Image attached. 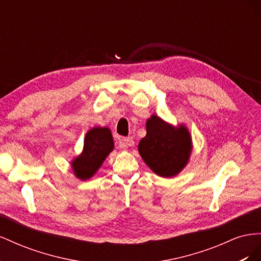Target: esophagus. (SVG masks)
Wrapping results in <instances>:
<instances>
[{
	"label": "esophagus",
	"instance_id": "34e87169",
	"mask_svg": "<svg viewBox=\"0 0 261 261\" xmlns=\"http://www.w3.org/2000/svg\"><path fill=\"white\" fill-rule=\"evenodd\" d=\"M134 145H135V143H134L133 138H130V137H125V138H122L120 140V146L123 149H126L128 147H133Z\"/></svg>",
	"mask_w": 261,
	"mask_h": 261
}]
</instances>
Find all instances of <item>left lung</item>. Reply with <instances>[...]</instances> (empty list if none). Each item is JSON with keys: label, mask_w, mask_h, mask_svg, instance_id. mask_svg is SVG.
Segmentation results:
<instances>
[{"label": "left lung", "mask_w": 261, "mask_h": 261, "mask_svg": "<svg viewBox=\"0 0 261 261\" xmlns=\"http://www.w3.org/2000/svg\"><path fill=\"white\" fill-rule=\"evenodd\" d=\"M147 134L138 144L145 163L161 177H174L191 158L193 140L185 124L174 126L152 114L146 122Z\"/></svg>", "instance_id": "left-lung-1"}]
</instances>
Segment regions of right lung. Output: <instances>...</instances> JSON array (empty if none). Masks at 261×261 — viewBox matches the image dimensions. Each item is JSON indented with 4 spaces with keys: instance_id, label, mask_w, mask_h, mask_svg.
I'll use <instances>...</instances> for the list:
<instances>
[{
    "instance_id": "1",
    "label": "right lung",
    "mask_w": 261,
    "mask_h": 261,
    "mask_svg": "<svg viewBox=\"0 0 261 261\" xmlns=\"http://www.w3.org/2000/svg\"><path fill=\"white\" fill-rule=\"evenodd\" d=\"M113 149L114 140L111 129L94 126L86 133L83 151L70 161L74 175L81 180L91 178Z\"/></svg>"
}]
</instances>
